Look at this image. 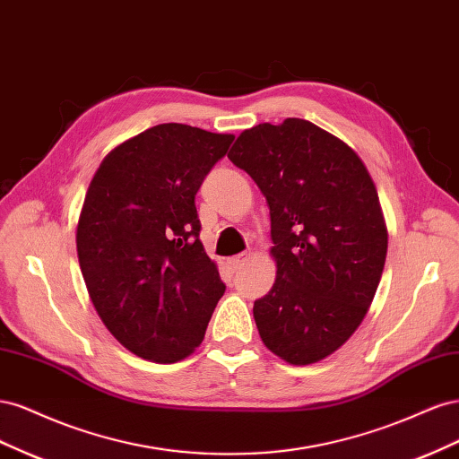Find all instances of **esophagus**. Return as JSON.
Returning a JSON list of instances; mask_svg holds the SVG:
<instances>
[{"label":"esophagus","instance_id":"esophagus-1","mask_svg":"<svg viewBox=\"0 0 459 459\" xmlns=\"http://www.w3.org/2000/svg\"><path fill=\"white\" fill-rule=\"evenodd\" d=\"M248 260V255L247 253H241V255H235L233 258H230L228 260V264H230V268H231V272H238V270H241V266L243 264Z\"/></svg>","mask_w":459,"mask_h":459}]
</instances>
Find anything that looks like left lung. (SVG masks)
I'll list each match as a JSON object with an SVG mask.
<instances>
[{"instance_id": "1", "label": "left lung", "mask_w": 459, "mask_h": 459, "mask_svg": "<svg viewBox=\"0 0 459 459\" xmlns=\"http://www.w3.org/2000/svg\"><path fill=\"white\" fill-rule=\"evenodd\" d=\"M228 159L270 206L277 273L255 300L260 339L289 364L319 362L351 339L381 281L377 189L349 145L302 118L245 130Z\"/></svg>"}]
</instances>
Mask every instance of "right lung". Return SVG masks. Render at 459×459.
I'll return each mask as SVG.
<instances>
[{"mask_svg":"<svg viewBox=\"0 0 459 459\" xmlns=\"http://www.w3.org/2000/svg\"><path fill=\"white\" fill-rule=\"evenodd\" d=\"M231 143L230 134L159 124L110 151L88 187L80 270L107 329L145 359L189 356L226 290L199 239L195 195Z\"/></svg>","mask_w":459,"mask_h":459,"instance_id":"right-lung-1","label":"right lung"}]
</instances>
